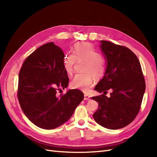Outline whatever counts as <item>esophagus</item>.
<instances>
[{"label": "esophagus", "mask_w": 157, "mask_h": 157, "mask_svg": "<svg viewBox=\"0 0 157 157\" xmlns=\"http://www.w3.org/2000/svg\"><path fill=\"white\" fill-rule=\"evenodd\" d=\"M90 96L89 95H88L87 94H84V100H90Z\"/></svg>", "instance_id": "obj_1"}]
</instances>
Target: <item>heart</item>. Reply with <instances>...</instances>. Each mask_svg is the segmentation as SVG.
<instances>
[{"instance_id":"heart-1","label":"heart","mask_w":157,"mask_h":157,"mask_svg":"<svg viewBox=\"0 0 157 157\" xmlns=\"http://www.w3.org/2000/svg\"><path fill=\"white\" fill-rule=\"evenodd\" d=\"M76 61H84L82 70L84 72L78 73L71 82V86L88 92L94 82V75L99 77L105 70V62L94 46L90 43H77L74 46V52H68L63 58V67L68 75L73 72Z\"/></svg>"}]
</instances>
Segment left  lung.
I'll list each match as a JSON object with an SVG mask.
<instances>
[{
	"label": "left lung",
	"mask_w": 157,
	"mask_h": 157,
	"mask_svg": "<svg viewBox=\"0 0 157 157\" xmlns=\"http://www.w3.org/2000/svg\"><path fill=\"white\" fill-rule=\"evenodd\" d=\"M107 67L103 78L94 90L105 94L92 97L99 103L94 120L101 126L117 130L128 125L138 114L145 90V81L140 61L131 50L124 46L101 40Z\"/></svg>",
	"instance_id": "obj_1"
}]
</instances>
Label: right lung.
<instances>
[{"label":"right lung","mask_w":157,"mask_h":157,"mask_svg":"<svg viewBox=\"0 0 157 157\" xmlns=\"http://www.w3.org/2000/svg\"><path fill=\"white\" fill-rule=\"evenodd\" d=\"M64 54L54 42L41 46L23 61L19 73L17 98L25 116L36 126L54 129L67 122L84 99L82 92L67 88ZM61 93V92H60Z\"/></svg>","instance_id":"obj_1"}]
</instances>
